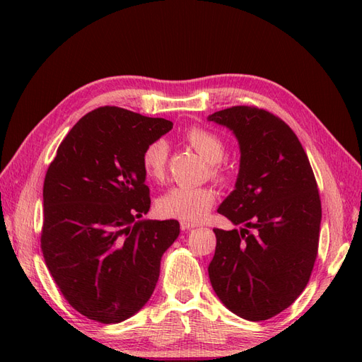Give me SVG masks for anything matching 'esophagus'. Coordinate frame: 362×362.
<instances>
[{
  "label": "esophagus",
  "mask_w": 362,
  "mask_h": 362,
  "mask_svg": "<svg viewBox=\"0 0 362 362\" xmlns=\"http://www.w3.org/2000/svg\"><path fill=\"white\" fill-rule=\"evenodd\" d=\"M198 226V223H194V222H185V221H181V229L182 231H189V229H192V228H196Z\"/></svg>",
  "instance_id": "34e87169"
}]
</instances>
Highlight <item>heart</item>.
<instances>
[{
    "mask_svg": "<svg viewBox=\"0 0 362 362\" xmlns=\"http://www.w3.org/2000/svg\"><path fill=\"white\" fill-rule=\"evenodd\" d=\"M184 139L198 154L210 163V175L217 181H225L228 172L221 161L225 156V144L221 136L205 127L194 125L185 129ZM169 146L164 140L157 139L144 149L141 166L145 175L152 181H161L168 170ZM216 190L210 185L190 187L175 185L158 199V211L185 222H198L211 210L216 202Z\"/></svg>",
    "mask_w": 362,
    "mask_h": 362,
    "instance_id": "heart-1",
    "label": "heart"
}]
</instances>
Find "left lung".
Here are the masks:
<instances>
[{
    "label": "left lung",
    "mask_w": 362,
    "mask_h": 362,
    "mask_svg": "<svg viewBox=\"0 0 362 362\" xmlns=\"http://www.w3.org/2000/svg\"><path fill=\"white\" fill-rule=\"evenodd\" d=\"M208 119L238 139L235 190L217 213L243 226L213 229L217 243L208 275L228 310L267 320L288 308L310 281L322 221L317 181L298 136L281 117L234 105Z\"/></svg>",
    "instance_id": "obj_1"
}]
</instances>
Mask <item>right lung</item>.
Here are the masks:
<instances>
[{
    "label": "right lung",
    "mask_w": 362,
    "mask_h": 362,
    "mask_svg": "<svg viewBox=\"0 0 362 362\" xmlns=\"http://www.w3.org/2000/svg\"><path fill=\"white\" fill-rule=\"evenodd\" d=\"M173 124L120 107L84 115L43 181L40 247L63 298L100 323H119L154 293L178 221H137L149 211L144 149Z\"/></svg>",
    "instance_id": "add662e5"
}]
</instances>
